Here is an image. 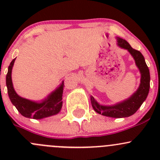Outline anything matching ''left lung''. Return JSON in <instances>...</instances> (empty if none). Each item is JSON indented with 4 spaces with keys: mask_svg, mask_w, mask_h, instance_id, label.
<instances>
[{
    "mask_svg": "<svg viewBox=\"0 0 160 160\" xmlns=\"http://www.w3.org/2000/svg\"><path fill=\"white\" fill-rule=\"evenodd\" d=\"M118 45L120 47L128 50L133 56L136 66L141 72V83L134 94L123 102L113 106L100 105L93 97H90L92 107L98 114L111 118L129 117L135 114L141 107L142 103L146 99L149 91L150 74L149 70L145 61L144 56L138 50L134 49L127 41L121 38H118Z\"/></svg>",
    "mask_w": 160,
    "mask_h": 160,
    "instance_id": "1",
    "label": "left lung"
}]
</instances>
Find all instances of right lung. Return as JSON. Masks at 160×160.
Instances as JSON below:
<instances>
[{
    "label": "right lung",
    "mask_w": 160,
    "mask_h": 160,
    "mask_svg": "<svg viewBox=\"0 0 160 160\" xmlns=\"http://www.w3.org/2000/svg\"><path fill=\"white\" fill-rule=\"evenodd\" d=\"M15 59H13L8 67L6 76V85L8 88L9 98L11 103L15 106L17 110L25 118L34 119H41L58 114L62 105V97L63 92V82L59 88L51 93L42 103H36L25 98H21L14 90L11 80V70Z\"/></svg>",
    "instance_id": "right-lung-1"
}]
</instances>
